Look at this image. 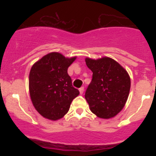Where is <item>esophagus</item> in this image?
I'll use <instances>...</instances> for the list:
<instances>
[{"instance_id":"1","label":"esophagus","mask_w":156,"mask_h":156,"mask_svg":"<svg viewBox=\"0 0 156 156\" xmlns=\"http://www.w3.org/2000/svg\"><path fill=\"white\" fill-rule=\"evenodd\" d=\"M79 90H80V94H83V90H84V88H83V87H81L79 89Z\"/></svg>"}]
</instances>
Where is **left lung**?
Masks as SVG:
<instances>
[{
	"label": "left lung",
	"instance_id": "8db88e82",
	"mask_svg": "<svg viewBox=\"0 0 156 156\" xmlns=\"http://www.w3.org/2000/svg\"><path fill=\"white\" fill-rule=\"evenodd\" d=\"M85 62L93 73L92 80L85 93L90 111L102 119L115 116L123 108L129 96V74L111 58H86Z\"/></svg>",
	"mask_w": 156,
	"mask_h": 156
}]
</instances>
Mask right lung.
Returning a JSON list of instances; mask_svg holds the SVG:
<instances>
[{"instance_id":"add662e5","label":"right lung","mask_w":156,"mask_h":156,"mask_svg":"<svg viewBox=\"0 0 156 156\" xmlns=\"http://www.w3.org/2000/svg\"><path fill=\"white\" fill-rule=\"evenodd\" d=\"M76 59L51 52L32 66L29 76L30 98L35 109L46 119L55 121L62 118L79 95L67 73Z\"/></svg>"}]
</instances>
